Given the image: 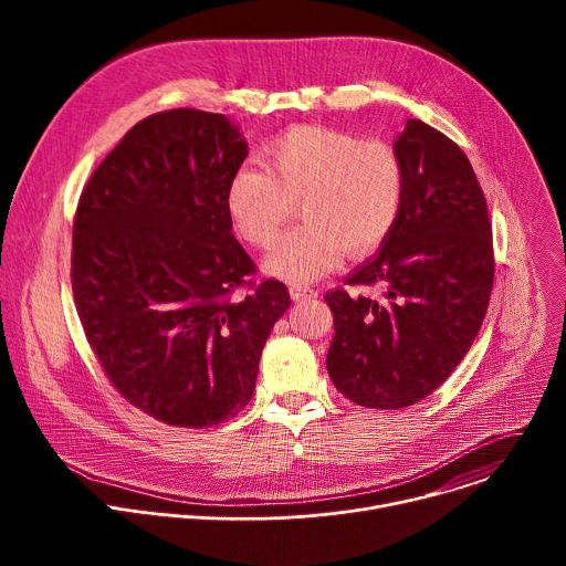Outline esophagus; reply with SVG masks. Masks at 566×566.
<instances>
[{
    "instance_id": "34e87169",
    "label": "esophagus",
    "mask_w": 566,
    "mask_h": 566,
    "mask_svg": "<svg viewBox=\"0 0 566 566\" xmlns=\"http://www.w3.org/2000/svg\"><path fill=\"white\" fill-rule=\"evenodd\" d=\"M289 293H291V300H295V302L308 300V297L315 295V291H313L311 286H306V284H291V286H289Z\"/></svg>"
}]
</instances>
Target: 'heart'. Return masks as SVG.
I'll use <instances>...</instances> for the list:
<instances>
[{
	"mask_svg": "<svg viewBox=\"0 0 566 566\" xmlns=\"http://www.w3.org/2000/svg\"><path fill=\"white\" fill-rule=\"evenodd\" d=\"M264 168H241L226 192L234 228L266 249L300 203L304 223L282 237L264 260L266 273L284 282H311L343 258L378 249L406 203V168L380 140L300 125L264 151Z\"/></svg>",
	"mask_w": 566,
	"mask_h": 566,
	"instance_id": "1",
	"label": "heart"
}]
</instances>
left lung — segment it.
Listing matches in <instances>:
<instances>
[{
    "label": "left lung",
    "instance_id": "left-lung-1",
    "mask_svg": "<svg viewBox=\"0 0 566 566\" xmlns=\"http://www.w3.org/2000/svg\"><path fill=\"white\" fill-rule=\"evenodd\" d=\"M406 203L374 260L345 284L382 300L325 295L334 313L327 371L356 406L398 410L432 394L468 354L486 317L495 260L489 208L468 156L423 120L394 140Z\"/></svg>",
    "mask_w": 566,
    "mask_h": 566
}]
</instances>
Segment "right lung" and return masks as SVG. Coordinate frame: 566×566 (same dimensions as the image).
<instances>
[{
    "label": "right lung",
    "mask_w": 566,
    "mask_h": 566,
    "mask_svg": "<svg viewBox=\"0 0 566 566\" xmlns=\"http://www.w3.org/2000/svg\"><path fill=\"white\" fill-rule=\"evenodd\" d=\"M249 143L223 114L136 123L80 195L71 286L87 340L134 408L210 428L249 406L262 349L291 306L232 234L226 192Z\"/></svg>",
    "instance_id": "add662e5"
}]
</instances>
